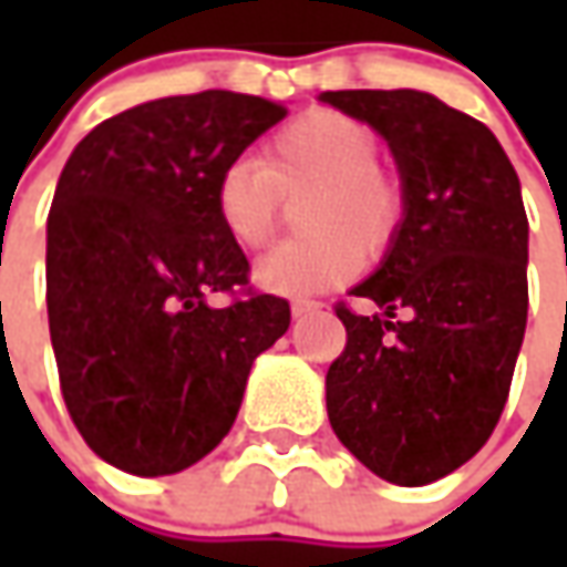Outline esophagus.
I'll return each instance as SVG.
<instances>
[{
    "instance_id": "esophagus-1",
    "label": "esophagus",
    "mask_w": 567,
    "mask_h": 567,
    "mask_svg": "<svg viewBox=\"0 0 567 567\" xmlns=\"http://www.w3.org/2000/svg\"><path fill=\"white\" fill-rule=\"evenodd\" d=\"M316 309H318V302H312V299H299V302H293V306H290L293 318L309 316V312H316Z\"/></svg>"
}]
</instances>
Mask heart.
I'll use <instances>...</instances> for the list:
<instances>
[{
  "mask_svg": "<svg viewBox=\"0 0 567 567\" xmlns=\"http://www.w3.org/2000/svg\"><path fill=\"white\" fill-rule=\"evenodd\" d=\"M379 135L338 110L302 113L277 128L265 164L229 161L214 179V210L239 249H261L284 198L299 207L306 239L284 243L255 265V284L274 296L334 290L394 246L403 224L401 183L375 164Z\"/></svg>",
  "mask_w": 567,
  "mask_h": 567,
  "instance_id": "1",
  "label": "heart"
}]
</instances>
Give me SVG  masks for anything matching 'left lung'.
<instances>
[{
  "instance_id": "8db88e82",
  "label": "left lung",
  "mask_w": 567,
  "mask_h": 567,
  "mask_svg": "<svg viewBox=\"0 0 567 567\" xmlns=\"http://www.w3.org/2000/svg\"><path fill=\"white\" fill-rule=\"evenodd\" d=\"M369 122L403 179V224L334 312L347 347L324 379L343 447L398 486H425L489 442L527 328V214L498 138L423 91H324Z\"/></svg>"
}]
</instances>
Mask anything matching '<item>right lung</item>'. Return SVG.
Listing matches in <instances>:
<instances>
[{
    "label": "right lung",
    "instance_id": "1",
    "mask_svg": "<svg viewBox=\"0 0 567 567\" xmlns=\"http://www.w3.org/2000/svg\"><path fill=\"white\" fill-rule=\"evenodd\" d=\"M287 106L202 91L132 106L72 151L47 220L59 388L87 447L135 476L202 461L227 435L251 362L290 302L249 287L214 179ZM227 292V307L206 296Z\"/></svg>",
    "mask_w": 567,
    "mask_h": 567
}]
</instances>
